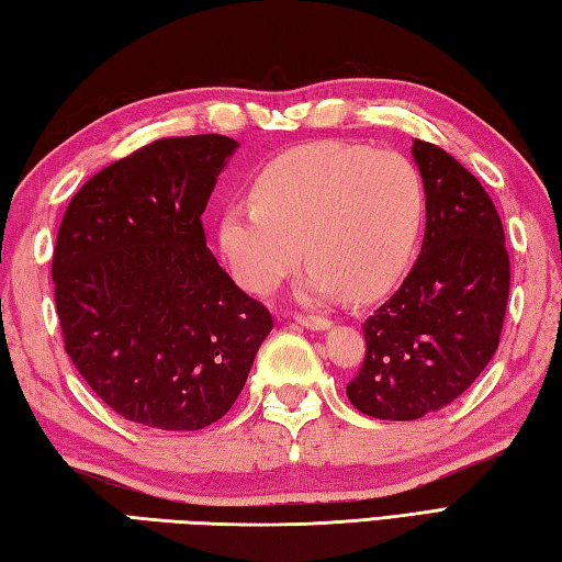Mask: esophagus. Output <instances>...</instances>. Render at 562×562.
I'll return each mask as SVG.
<instances>
[{
  "label": "esophagus",
  "instance_id": "1",
  "mask_svg": "<svg viewBox=\"0 0 562 562\" xmlns=\"http://www.w3.org/2000/svg\"><path fill=\"white\" fill-rule=\"evenodd\" d=\"M295 323L307 327V329H313V331H325L331 327L327 317H315V315H295Z\"/></svg>",
  "mask_w": 562,
  "mask_h": 562
}]
</instances>
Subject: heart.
Listing matches in <instances>:
<instances>
[{
    "label": "heart",
    "instance_id": "heart-1",
    "mask_svg": "<svg viewBox=\"0 0 562 562\" xmlns=\"http://www.w3.org/2000/svg\"><path fill=\"white\" fill-rule=\"evenodd\" d=\"M251 201H235L221 215L227 265L247 291L269 295L305 251L301 303L385 291L407 269L427 215L415 162L347 143L283 153L257 175Z\"/></svg>",
    "mask_w": 562,
    "mask_h": 562
}]
</instances>
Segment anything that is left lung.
Returning a JSON list of instances; mask_svg holds the SVG:
<instances>
[{
	"instance_id": "8db88e82",
	"label": "left lung",
	"mask_w": 562,
	"mask_h": 562,
	"mask_svg": "<svg viewBox=\"0 0 562 562\" xmlns=\"http://www.w3.org/2000/svg\"><path fill=\"white\" fill-rule=\"evenodd\" d=\"M427 227L403 285L363 323L366 359L347 397L375 419L451 405L497 351L509 295L505 231L487 191L441 147L415 140Z\"/></svg>"
}]
</instances>
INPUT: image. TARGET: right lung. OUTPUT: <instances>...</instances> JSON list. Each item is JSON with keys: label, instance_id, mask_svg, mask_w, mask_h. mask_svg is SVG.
I'll return each mask as SVG.
<instances>
[{"label": "right lung", "instance_id": "add662e5", "mask_svg": "<svg viewBox=\"0 0 562 562\" xmlns=\"http://www.w3.org/2000/svg\"><path fill=\"white\" fill-rule=\"evenodd\" d=\"M237 147L225 135L155 140L91 177L65 211L53 251L65 351L135 425H213L273 327L205 247L201 215Z\"/></svg>", "mask_w": 562, "mask_h": 562}]
</instances>
